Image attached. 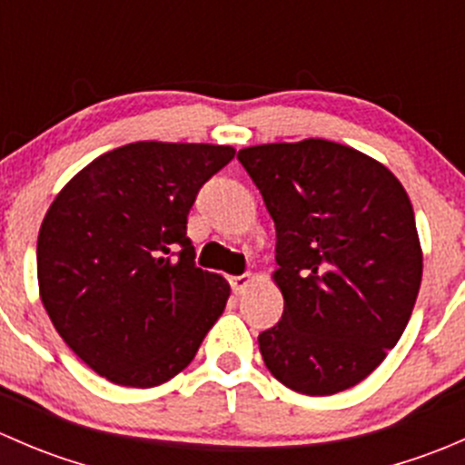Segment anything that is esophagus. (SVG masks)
<instances>
[{
    "label": "esophagus",
    "mask_w": 465,
    "mask_h": 465,
    "mask_svg": "<svg viewBox=\"0 0 465 465\" xmlns=\"http://www.w3.org/2000/svg\"><path fill=\"white\" fill-rule=\"evenodd\" d=\"M252 281H254V276L247 272V274H238V276H229V285H232L233 294H242L247 288L252 285Z\"/></svg>",
    "instance_id": "1"
}]
</instances>
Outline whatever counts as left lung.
Listing matches in <instances>:
<instances>
[{"instance_id": "obj_1", "label": "left lung", "mask_w": 465, "mask_h": 465, "mask_svg": "<svg viewBox=\"0 0 465 465\" xmlns=\"http://www.w3.org/2000/svg\"><path fill=\"white\" fill-rule=\"evenodd\" d=\"M238 162L276 227L283 315L259 335L265 367L306 396L362 382L414 311L423 252L391 171L326 139L250 145Z\"/></svg>"}]
</instances>
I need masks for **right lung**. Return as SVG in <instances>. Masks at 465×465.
I'll list each match as a JSON object with an SVG mask.
<instances>
[{
	"label": "right lung",
	"instance_id": "right-lung-1",
	"mask_svg": "<svg viewBox=\"0 0 465 465\" xmlns=\"http://www.w3.org/2000/svg\"><path fill=\"white\" fill-rule=\"evenodd\" d=\"M232 145L137 142L87 163L37 233L40 299L64 344L121 387H157L191 364L229 283L195 267L186 215Z\"/></svg>",
	"mask_w": 465,
	"mask_h": 465
}]
</instances>
